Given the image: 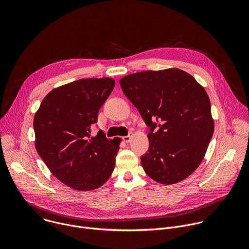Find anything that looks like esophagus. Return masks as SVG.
I'll return each instance as SVG.
<instances>
[{"label": "esophagus", "instance_id": "esophagus-1", "mask_svg": "<svg viewBox=\"0 0 249 249\" xmlns=\"http://www.w3.org/2000/svg\"><path fill=\"white\" fill-rule=\"evenodd\" d=\"M132 137H133V134L131 133L130 135L123 137V140H124V142H126V143H129V142H131V140H132Z\"/></svg>", "mask_w": 249, "mask_h": 249}]
</instances>
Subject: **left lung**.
I'll return each instance as SVG.
<instances>
[{
	"instance_id": "8db88e82",
	"label": "left lung",
	"mask_w": 249,
	"mask_h": 249,
	"mask_svg": "<svg viewBox=\"0 0 249 249\" xmlns=\"http://www.w3.org/2000/svg\"><path fill=\"white\" fill-rule=\"evenodd\" d=\"M120 86L151 130L149 150L141 157L145 172L164 185L187 178L202 162L215 128L204 88L177 68L130 74Z\"/></svg>"
}]
</instances>
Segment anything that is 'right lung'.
Masks as SVG:
<instances>
[{"mask_svg":"<svg viewBox=\"0 0 249 249\" xmlns=\"http://www.w3.org/2000/svg\"><path fill=\"white\" fill-rule=\"evenodd\" d=\"M111 78L81 79L52 89L34 115L35 148L52 174L79 191H90L110 177L121 139L91 136L99 108L113 90Z\"/></svg>","mask_w":249,"mask_h":249,"instance_id":"right-lung-1","label":"right lung"}]
</instances>
